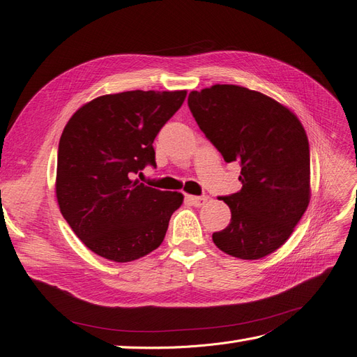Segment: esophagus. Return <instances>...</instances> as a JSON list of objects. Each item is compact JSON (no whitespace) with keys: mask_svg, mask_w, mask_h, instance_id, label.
Returning a JSON list of instances; mask_svg holds the SVG:
<instances>
[{"mask_svg":"<svg viewBox=\"0 0 357 357\" xmlns=\"http://www.w3.org/2000/svg\"><path fill=\"white\" fill-rule=\"evenodd\" d=\"M188 201L193 205V207H201L205 202H207V197H195V195H188Z\"/></svg>","mask_w":357,"mask_h":357,"instance_id":"esophagus-1","label":"esophagus"}]
</instances>
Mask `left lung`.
<instances>
[{
	"label": "left lung",
	"mask_w": 357,
	"mask_h": 357,
	"mask_svg": "<svg viewBox=\"0 0 357 357\" xmlns=\"http://www.w3.org/2000/svg\"><path fill=\"white\" fill-rule=\"evenodd\" d=\"M189 109L226 162L241 165V190L220 197L231 223L213 234L222 252L255 261L282 247L310 204V146L287 107L236 84L192 91Z\"/></svg>",
	"instance_id": "obj_1"
}]
</instances>
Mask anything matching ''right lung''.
<instances>
[{"label":"right lung","mask_w":357,"mask_h":357,"mask_svg":"<svg viewBox=\"0 0 357 357\" xmlns=\"http://www.w3.org/2000/svg\"><path fill=\"white\" fill-rule=\"evenodd\" d=\"M186 91H128L84 104L63 128L58 149L56 199L83 244L113 262L158 248L178 192L146 186L135 174L156 167L153 142Z\"/></svg>","instance_id":"obj_1"}]
</instances>
